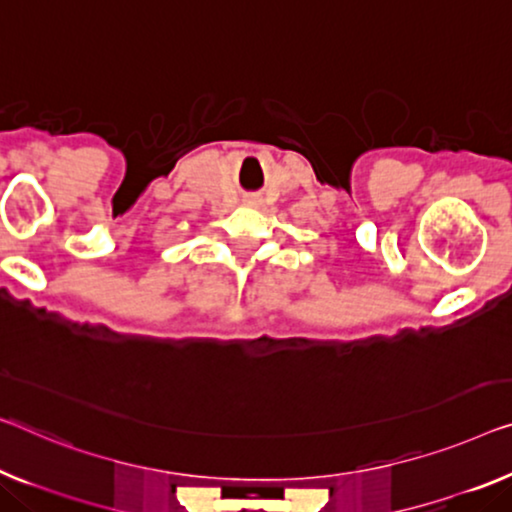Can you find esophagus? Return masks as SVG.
I'll list each match as a JSON object with an SVG mask.
<instances>
[{"label":"esophagus","instance_id":"esophagus-1","mask_svg":"<svg viewBox=\"0 0 512 512\" xmlns=\"http://www.w3.org/2000/svg\"><path fill=\"white\" fill-rule=\"evenodd\" d=\"M248 204H250V207H257V204H259V200H257V197H250V200H246Z\"/></svg>","mask_w":512,"mask_h":512}]
</instances>
